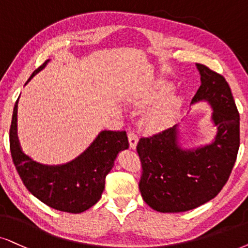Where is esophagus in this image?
I'll return each mask as SVG.
<instances>
[{
    "mask_svg": "<svg viewBox=\"0 0 248 248\" xmlns=\"http://www.w3.org/2000/svg\"><path fill=\"white\" fill-rule=\"evenodd\" d=\"M128 140H129V145L131 149H135L137 145V142H139V137H137V134L134 130H129V133H128Z\"/></svg>",
    "mask_w": 248,
    "mask_h": 248,
    "instance_id": "34e87169",
    "label": "esophagus"
}]
</instances>
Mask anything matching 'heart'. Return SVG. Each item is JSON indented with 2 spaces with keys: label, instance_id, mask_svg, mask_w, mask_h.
Returning a JSON list of instances; mask_svg holds the SVG:
<instances>
[{
  "label": "heart",
  "instance_id": "1",
  "mask_svg": "<svg viewBox=\"0 0 248 248\" xmlns=\"http://www.w3.org/2000/svg\"><path fill=\"white\" fill-rule=\"evenodd\" d=\"M168 89L169 87L167 84H159L155 92L149 93V95L144 98V101H153L156 97L165 93ZM177 104V97L169 96L168 98H166L164 102L160 103L156 108H155L151 112H150L149 115H147V122H149L150 124H152V126H164L166 122L169 120V118L171 117V114H173L174 109L176 108Z\"/></svg>",
  "mask_w": 248,
  "mask_h": 248
}]
</instances>
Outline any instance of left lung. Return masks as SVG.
<instances>
[{"label": "left lung", "instance_id": "left-lung-1", "mask_svg": "<svg viewBox=\"0 0 248 248\" xmlns=\"http://www.w3.org/2000/svg\"><path fill=\"white\" fill-rule=\"evenodd\" d=\"M202 84L192 103L213 106L217 135L209 145L183 150L176 126L140 137L136 150L142 175L139 183L144 202L161 213H180L199 207L223 189L236 162L240 144L239 112L223 75L197 64Z\"/></svg>", "mask_w": 248, "mask_h": 248}]
</instances>
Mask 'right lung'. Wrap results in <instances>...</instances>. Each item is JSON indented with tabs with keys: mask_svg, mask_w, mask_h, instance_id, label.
Listing matches in <instances>:
<instances>
[{
	"mask_svg": "<svg viewBox=\"0 0 248 248\" xmlns=\"http://www.w3.org/2000/svg\"><path fill=\"white\" fill-rule=\"evenodd\" d=\"M48 62L37 67L28 81ZM17 103L12 112L9 139L12 161L26 189L57 211L77 214L93 207L101 199L105 177L113 167L117 155L129 146L126 131H102L82 155L66 165H41L20 150L17 139Z\"/></svg>",
	"mask_w": 248,
	"mask_h": 248,
	"instance_id": "1",
	"label": "right lung"
}]
</instances>
